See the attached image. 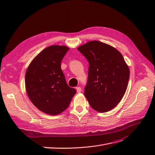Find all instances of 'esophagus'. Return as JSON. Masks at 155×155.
Masks as SVG:
<instances>
[{"label":"esophagus","mask_w":155,"mask_h":155,"mask_svg":"<svg viewBox=\"0 0 155 155\" xmlns=\"http://www.w3.org/2000/svg\"><path fill=\"white\" fill-rule=\"evenodd\" d=\"M76 91H77V92L78 93H80L81 91V87H76Z\"/></svg>","instance_id":"1"}]
</instances>
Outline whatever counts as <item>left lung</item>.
Returning <instances> with one entry per match:
<instances>
[{
    "instance_id": "1",
    "label": "left lung",
    "mask_w": 155,
    "mask_h": 155,
    "mask_svg": "<svg viewBox=\"0 0 155 155\" xmlns=\"http://www.w3.org/2000/svg\"><path fill=\"white\" fill-rule=\"evenodd\" d=\"M89 63L85 94L92 109L99 112L112 110L122 99L130 71L123 55L112 46L98 41L78 48Z\"/></svg>"
}]
</instances>
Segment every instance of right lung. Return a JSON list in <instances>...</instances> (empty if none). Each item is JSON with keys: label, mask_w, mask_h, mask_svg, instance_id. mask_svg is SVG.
<instances>
[{"label": "right lung", "mask_w": 155, "mask_h": 155, "mask_svg": "<svg viewBox=\"0 0 155 155\" xmlns=\"http://www.w3.org/2000/svg\"><path fill=\"white\" fill-rule=\"evenodd\" d=\"M69 48L52 45L32 60L25 75V87L30 101L46 114L57 115L69 106L76 93L68 86L61 62Z\"/></svg>", "instance_id": "obj_1"}]
</instances>
